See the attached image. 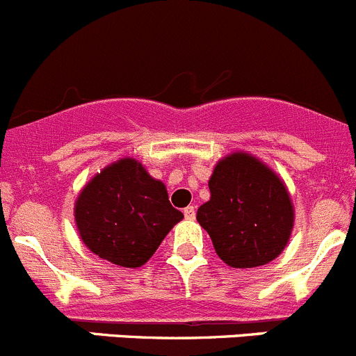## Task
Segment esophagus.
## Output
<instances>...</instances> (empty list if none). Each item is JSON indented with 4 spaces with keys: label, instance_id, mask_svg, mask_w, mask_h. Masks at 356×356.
I'll use <instances>...</instances> for the list:
<instances>
[{
    "label": "esophagus",
    "instance_id": "1",
    "mask_svg": "<svg viewBox=\"0 0 356 356\" xmlns=\"http://www.w3.org/2000/svg\"><path fill=\"white\" fill-rule=\"evenodd\" d=\"M184 215L187 220H194L195 218V208L194 206H187V208L184 209Z\"/></svg>",
    "mask_w": 356,
    "mask_h": 356
}]
</instances>
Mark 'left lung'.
Returning a JSON list of instances; mask_svg holds the SVG:
<instances>
[{
    "label": "left lung",
    "instance_id": "1",
    "mask_svg": "<svg viewBox=\"0 0 356 356\" xmlns=\"http://www.w3.org/2000/svg\"><path fill=\"white\" fill-rule=\"evenodd\" d=\"M208 185L211 197L197 209V222L227 266H266L285 250L293 229V204L269 165L246 152H234L218 161Z\"/></svg>",
    "mask_w": 356,
    "mask_h": 356
}]
</instances>
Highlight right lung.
I'll list each match as a JSON object with an SVG mask.
<instances>
[{
  "label": "right lung",
  "instance_id": "obj_1",
  "mask_svg": "<svg viewBox=\"0 0 356 356\" xmlns=\"http://www.w3.org/2000/svg\"><path fill=\"white\" fill-rule=\"evenodd\" d=\"M181 218L165 185L131 157L97 172L74 202V222L87 248L127 269L147 264Z\"/></svg>",
  "mask_w": 356,
  "mask_h": 356
}]
</instances>
